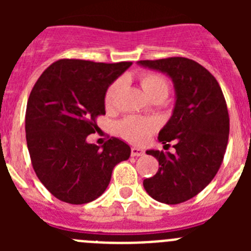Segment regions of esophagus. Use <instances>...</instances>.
<instances>
[{
	"label": "esophagus",
	"instance_id": "1",
	"mask_svg": "<svg viewBox=\"0 0 251 251\" xmlns=\"http://www.w3.org/2000/svg\"><path fill=\"white\" fill-rule=\"evenodd\" d=\"M130 154H132L133 157H138V156H143L145 154V151L141 150V148H137V147H133L132 150H130Z\"/></svg>",
	"mask_w": 251,
	"mask_h": 251
}]
</instances>
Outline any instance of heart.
Masks as SVG:
<instances>
[{
    "label": "heart",
    "mask_w": 251,
    "mask_h": 251,
    "mask_svg": "<svg viewBox=\"0 0 251 251\" xmlns=\"http://www.w3.org/2000/svg\"><path fill=\"white\" fill-rule=\"evenodd\" d=\"M139 80H141L143 90L151 99L157 97V95L167 97L170 86H168V81L166 80V77L162 76L161 74L145 73V74L141 75ZM122 88H123L122 79L115 80L108 88L105 93V99H104L106 108H113L115 105L117 97H118ZM157 127H158L157 121L151 118H141V117H128V118L123 119L118 126L121 136L130 143H134V145H143L145 142H147V139L157 129Z\"/></svg>",
    "instance_id": "heart-1"
}]
</instances>
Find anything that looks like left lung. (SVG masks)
<instances>
[{"label":"left lung","instance_id":"obj_1","mask_svg":"<svg viewBox=\"0 0 251 251\" xmlns=\"http://www.w3.org/2000/svg\"><path fill=\"white\" fill-rule=\"evenodd\" d=\"M138 64L167 74L176 92L174 114L158 134L165 147L175 142L176 153L147 151L161 167L143 186L159 202H185L211 182L223 163L230 130L223 90L207 69L187 57L141 60Z\"/></svg>","mask_w":251,"mask_h":251}]
</instances>
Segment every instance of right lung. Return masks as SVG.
Returning a JSON list of instances; mask_svg holds the SVG:
<instances>
[{
	"mask_svg": "<svg viewBox=\"0 0 251 251\" xmlns=\"http://www.w3.org/2000/svg\"><path fill=\"white\" fill-rule=\"evenodd\" d=\"M130 61L105 64L61 59L40 75L26 106L25 130L35 174L52 196L81 205L98 199L112 171L130 156L127 143L112 137L103 147L86 137L98 130L105 114L108 86Z\"/></svg>",
	"mask_w": 251,
	"mask_h": 251,
	"instance_id": "add662e5",
	"label": "right lung"
}]
</instances>
